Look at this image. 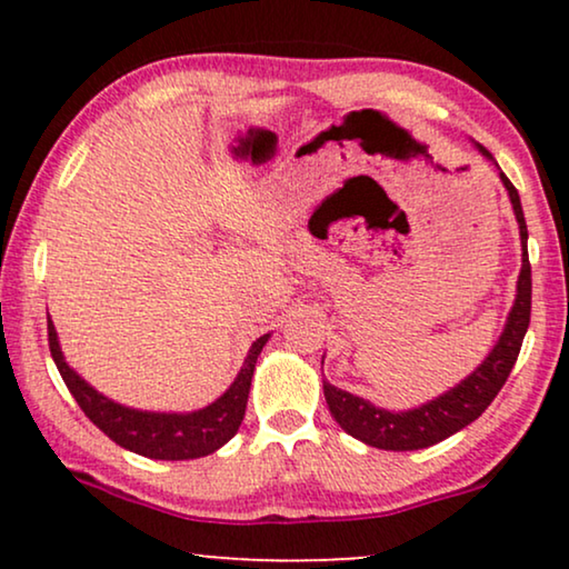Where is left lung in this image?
Here are the masks:
<instances>
[{
    "instance_id": "obj_1",
    "label": "left lung",
    "mask_w": 569,
    "mask_h": 569,
    "mask_svg": "<svg viewBox=\"0 0 569 569\" xmlns=\"http://www.w3.org/2000/svg\"><path fill=\"white\" fill-rule=\"evenodd\" d=\"M479 150L487 158H492L481 144ZM500 178L510 193L512 209H516V220L520 224V243H523V267H520L518 277V295L516 302H512L500 341H497L487 360L469 378L461 380L456 388H450L448 393L409 411L378 409L370 401L360 399V396L341 391V388L323 380V396L326 403H329L331 417L341 425V430L357 440H362L365 446L383 450L430 448L435 442L463 430L473 419H479L481 411L495 401V396L500 393L505 380H508L512 365H516L520 355V345H523L528 323H531V263H528L526 251L528 228L523 207H520V197L516 186L508 181V176L500 173Z\"/></svg>"
}]
</instances>
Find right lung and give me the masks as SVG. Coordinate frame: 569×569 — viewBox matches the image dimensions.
<instances>
[{
  "label": "right lung",
  "instance_id": "right-lung-1",
  "mask_svg": "<svg viewBox=\"0 0 569 569\" xmlns=\"http://www.w3.org/2000/svg\"><path fill=\"white\" fill-rule=\"evenodd\" d=\"M269 333L253 341L243 368H240L236 383L224 391L220 399L209 407L191 411V415H154V411H137L121 407L106 396H100L96 388H90L77 372L64 362L61 355L57 331L49 321V349L53 362H57L59 376L64 378L69 393L80 403L84 417L106 432L116 446L131 450V453L154 458V461H189L201 458L222 448L232 435L238 432L243 422L248 391H251V378L256 360H259Z\"/></svg>",
  "mask_w": 569,
  "mask_h": 569
}]
</instances>
